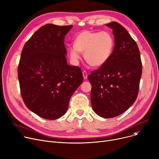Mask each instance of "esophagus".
Wrapping results in <instances>:
<instances>
[{"mask_svg":"<svg viewBox=\"0 0 159 159\" xmlns=\"http://www.w3.org/2000/svg\"><path fill=\"white\" fill-rule=\"evenodd\" d=\"M82 74H83V77H84V79H86L88 78V73L86 71H84L82 72Z\"/></svg>","mask_w":159,"mask_h":159,"instance_id":"esophagus-1","label":"esophagus"}]
</instances>
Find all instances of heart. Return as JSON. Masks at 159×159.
<instances>
[{
    "instance_id": "b5f03b06",
    "label": "heart",
    "mask_w": 159,
    "mask_h": 159,
    "mask_svg": "<svg viewBox=\"0 0 159 159\" xmlns=\"http://www.w3.org/2000/svg\"><path fill=\"white\" fill-rule=\"evenodd\" d=\"M115 40L110 32L84 30L79 33L74 41V47L70 49L71 59L79 61L80 53H84L86 62L94 68L104 66L111 58Z\"/></svg>"
}]
</instances>
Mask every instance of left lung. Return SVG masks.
<instances>
[{
	"label": "left lung",
	"mask_w": 159,
	"mask_h": 159,
	"mask_svg": "<svg viewBox=\"0 0 159 159\" xmlns=\"http://www.w3.org/2000/svg\"><path fill=\"white\" fill-rule=\"evenodd\" d=\"M113 30L115 47L104 66L91 71V102L93 111L103 118L126 111L138 96L142 75L140 54L136 42L116 22L106 24Z\"/></svg>",
	"instance_id": "8db88e82"
}]
</instances>
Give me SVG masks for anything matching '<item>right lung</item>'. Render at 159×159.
<instances>
[{"label":"right lung","instance_id":"obj_1","mask_svg":"<svg viewBox=\"0 0 159 159\" xmlns=\"http://www.w3.org/2000/svg\"><path fill=\"white\" fill-rule=\"evenodd\" d=\"M72 27L45 24L22 50L18 66L21 95L28 109L43 119L63 116L83 81L80 68L68 65L66 58L64 37Z\"/></svg>","mask_w":159,"mask_h":159}]
</instances>
